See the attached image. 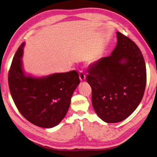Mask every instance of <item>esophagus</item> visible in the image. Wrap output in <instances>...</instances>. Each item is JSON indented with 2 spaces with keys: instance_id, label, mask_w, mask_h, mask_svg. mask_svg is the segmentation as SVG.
Segmentation results:
<instances>
[{
  "instance_id": "esophagus-1",
  "label": "esophagus",
  "mask_w": 157,
  "mask_h": 157,
  "mask_svg": "<svg viewBox=\"0 0 157 157\" xmlns=\"http://www.w3.org/2000/svg\"><path fill=\"white\" fill-rule=\"evenodd\" d=\"M79 79L81 80V81H83L85 80L86 78V76L85 73L83 72V71H80L79 73Z\"/></svg>"
}]
</instances>
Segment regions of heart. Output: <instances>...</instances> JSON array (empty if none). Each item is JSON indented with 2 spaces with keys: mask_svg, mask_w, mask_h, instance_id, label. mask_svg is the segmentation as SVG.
I'll use <instances>...</instances> for the list:
<instances>
[{
  "mask_svg": "<svg viewBox=\"0 0 157 157\" xmlns=\"http://www.w3.org/2000/svg\"><path fill=\"white\" fill-rule=\"evenodd\" d=\"M95 60V57H92L91 59H90V61L91 62H94Z\"/></svg>",
  "mask_w": 157,
  "mask_h": 157,
  "instance_id": "heart-1",
  "label": "heart"
}]
</instances>
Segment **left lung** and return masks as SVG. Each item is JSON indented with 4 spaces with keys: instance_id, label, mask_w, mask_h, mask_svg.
I'll return each instance as SVG.
<instances>
[{
    "instance_id": "left-lung-1",
    "label": "left lung",
    "mask_w": 157,
    "mask_h": 157,
    "mask_svg": "<svg viewBox=\"0 0 157 157\" xmlns=\"http://www.w3.org/2000/svg\"><path fill=\"white\" fill-rule=\"evenodd\" d=\"M117 44L107 57L88 71L86 81L92 90L93 108L106 123L128 117L141 102L146 84V65L136 44L117 32Z\"/></svg>"
}]
</instances>
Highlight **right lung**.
Instances as JSON below:
<instances>
[{
    "label": "right lung",
    "mask_w": 157,
    "mask_h": 157,
    "mask_svg": "<svg viewBox=\"0 0 157 157\" xmlns=\"http://www.w3.org/2000/svg\"><path fill=\"white\" fill-rule=\"evenodd\" d=\"M25 42L16 51L8 74L13 101L23 117L36 126L52 128L67 114L80 83L76 71L35 77L25 72L21 58Z\"/></svg>",
    "instance_id": "right-lung-1"
}]
</instances>
